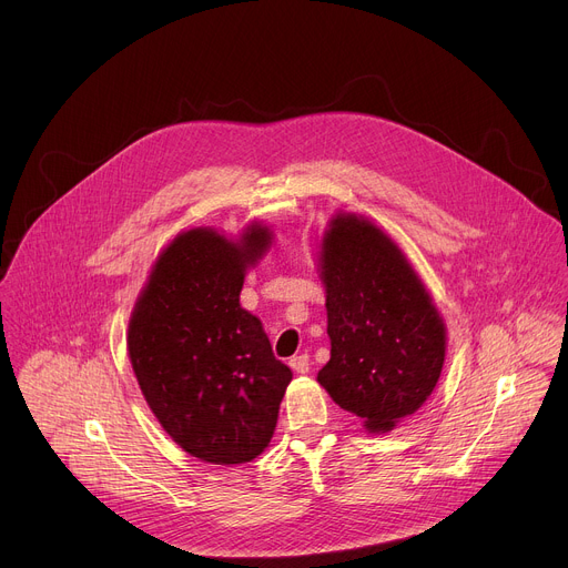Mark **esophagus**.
I'll use <instances>...</instances> for the list:
<instances>
[{"instance_id":"esophagus-1","label":"esophagus","mask_w":568,"mask_h":568,"mask_svg":"<svg viewBox=\"0 0 568 568\" xmlns=\"http://www.w3.org/2000/svg\"><path fill=\"white\" fill-rule=\"evenodd\" d=\"M290 366H292V371H294V373L305 375V373L310 371V357H307V353L292 357V359H290Z\"/></svg>"}]
</instances>
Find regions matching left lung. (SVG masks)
I'll return each instance as SVG.
<instances>
[{"instance_id":"8db88e82","label":"left lung","mask_w":568,"mask_h":568,"mask_svg":"<svg viewBox=\"0 0 568 568\" xmlns=\"http://www.w3.org/2000/svg\"><path fill=\"white\" fill-rule=\"evenodd\" d=\"M331 362L316 375L342 409L384 434L416 414L445 364V323L395 242L353 213L321 240Z\"/></svg>"}]
</instances>
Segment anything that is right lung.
Listing matches in <instances>:
<instances>
[{"label":"right lung","instance_id":"add662e5","mask_svg":"<svg viewBox=\"0 0 568 568\" xmlns=\"http://www.w3.org/2000/svg\"><path fill=\"white\" fill-rule=\"evenodd\" d=\"M272 245L252 224L237 242L200 226L156 258L128 326V355L159 425L191 456L250 463L270 445L292 371L258 316L240 307L245 272Z\"/></svg>","mask_w":568,"mask_h":568}]
</instances>
